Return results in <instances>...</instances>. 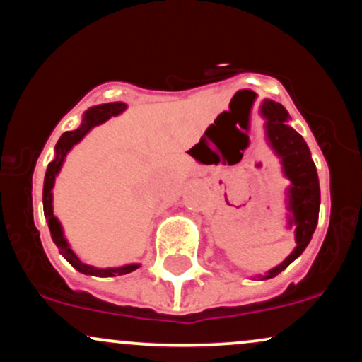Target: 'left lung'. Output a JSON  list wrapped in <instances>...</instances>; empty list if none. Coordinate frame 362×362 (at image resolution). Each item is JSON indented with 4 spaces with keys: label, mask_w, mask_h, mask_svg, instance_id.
Instances as JSON below:
<instances>
[{
    "label": "left lung",
    "mask_w": 362,
    "mask_h": 362,
    "mask_svg": "<svg viewBox=\"0 0 362 362\" xmlns=\"http://www.w3.org/2000/svg\"><path fill=\"white\" fill-rule=\"evenodd\" d=\"M263 115L266 117V134L273 149L281 158L284 172L292 182L291 187V211L292 223H296L297 247L280 266L273 268L264 278H273L284 272L293 259L304 252L315 233L320 214V182L315 161L311 160L308 144L300 134L287 125L288 113L280 103L266 99L263 103Z\"/></svg>",
    "instance_id": "1"
}]
</instances>
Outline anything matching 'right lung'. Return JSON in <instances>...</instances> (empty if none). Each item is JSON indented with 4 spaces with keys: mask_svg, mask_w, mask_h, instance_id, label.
I'll list each match as a JSON object with an SVG mask.
<instances>
[{
    "mask_svg": "<svg viewBox=\"0 0 362 362\" xmlns=\"http://www.w3.org/2000/svg\"><path fill=\"white\" fill-rule=\"evenodd\" d=\"M123 110H125V105H123V103H108V105H99V106H94V108H90L84 115V122H82V125L78 127L77 130L65 132L62 137H59V141L57 144V158H54V160L51 161L49 165H47V170H46L45 189H42V206H45V218L47 220V226H49L51 237H53V242L57 244L59 254H62V256L65 257V259L69 261V263L74 266L77 272L84 273V275H93V276L127 275V273L137 269L139 264H127V266H122V268L99 269V268H94V266L82 263V261L78 259L77 256H75V252L69 247L65 237H63L59 221L57 220V218H54V214H53V194H51V190H53L54 178H57L59 168H62V165H63V160H65L66 153H69V151L71 149V146L77 144V142L81 141V139L84 137L86 134L89 132L90 129H93V127H96V125H99V123L106 122L108 118L115 117V115L122 113Z\"/></svg>",
    "mask_w": 362,
    "mask_h": 362,
    "instance_id": "right-lung-1",
    "label": "right lung"
}]
</instances>
